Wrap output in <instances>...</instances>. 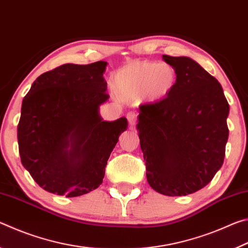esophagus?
Wrapping results in <instances>:
<instances>
[{
  "label": "esophagus",
  "mask_w": 248,
  "mask_h": 248,
  "mask_svg": "<svg viewBox=\"0 0 248 248\" xmlns=\"http://www.w3.org/2000/svg\"><path fill=\"white\" fill-rule=\"evenodd\" d=\"M127 118H128L129 124H131V125H134V124H136V123H137L138 116H137L136 112H129V114L127 115Z\"/></svg>",
  "instance_id": "34e87169"
}]
</instances>
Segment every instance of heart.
Instances as JSON below:
<instances>
[{"label": "heart", "mask_w": 248, "mask_h": 248, "mask_svg": "<svg viewBox=\"0 0 248 248\" xmlns=\"http://www.w3.org/2000/svg\"><path fill=\"white\" fill-rule=\"evenodd\" d=\"M176 83L175 69L169 63L137 61L116 73L114 87L121 97L131 99L143 96L151 102L169 95Z\"/></svg>", "instance_id": "b5f03b06"}]
</instances>
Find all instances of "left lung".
Segmentation results:
<instances>
[{
  "instance_id": "left-lung-1",
  "label": "left lung",
  "mask_w": 248,
  "mask_h": 248,
  "mask_svg": "<svg viewBox=\"0 0 248 248\" xmlns=\"http://www.w3.org/2000/svg\"><path fill=\"white\" fill-rule=\"evenodd\" d=\"M176 83L158 102L139 107L146 178L165 196H187L211 182L224 161L230 106L221 84L188 57L163 54Z\"/></svg>"
}]
</instances>
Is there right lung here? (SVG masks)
<instances>
[{
    "label": "right lung",
    "mask_w": 248,
    "mask_h": 248,
    "mask_svg": "<svg viewBox=\"0 0 248 248\" xmlns=\"http://www.w3.org/2000/svg\"><path fill=\"white\" fill-rule=\"evenodd\" d=\"M107 62L66 63L36 78L22 104L17 125L20 161L41 188L78 197L98 188L128 121H105L109 98Z\"/></svg>",
    "instance_id": "1"
}]
</instances>
